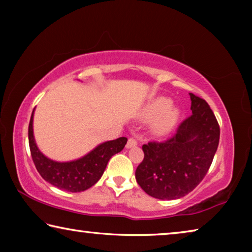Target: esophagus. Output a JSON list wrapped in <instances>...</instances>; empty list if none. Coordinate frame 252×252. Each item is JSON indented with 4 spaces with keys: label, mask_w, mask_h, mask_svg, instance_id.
<instances>
[{
    "label": "esophagus",
    "mask_w": 252,
    "mask_h": 252,
    "mask_svg": "<svg viewBox=\"0 0 252 252\" xmlns=\"http://www.w3.org/2000/svg\"><path fill=\"white\" fill-rule=\"evenodd\" d=\"M138 146V140H136L135 138H130L129 140H127L126 142V148L130 149V148H134Z\"/></svg>",
    "instance_id": "obj_1"
}]
</instances>
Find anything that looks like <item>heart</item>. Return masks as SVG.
<instances>
[{"instance_id": "obj_1", "label": "heart", "mask_w": 252, "mask_h": 252, "mask_svg": "<svg viewBox=\"0 0 252 252\" xmlns=\"http://www.w3.org/2000/svg\"><path fill=\"white\" fill-rule=\"evenodd\" d=\"M171 100L161 96L149 102L143 109L142 117L144 120L153 121L158 117L159 118L156 122L158 133H165L176 125L179 113L176 109L171 108Z\"/></svg>"}]
</instances>
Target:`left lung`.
Instances as JSON below:
<instances>
[{"mask_svg": "<svg viewBox=\"0 0 252 252\" xmlns=\"http://www.w3.org/2000/svg\"><path fill=\"white\" fill-rule=\"evenodd\" d=\"M192 114L164 141L143 144L135 179L153 198L173 200L191 192L206 177L218 149L220 126L206 100L190 93Z\"/></svg>", "mask_w": 252, "mask_h": 252, "instance_id": "1", "label": "left lung"}]
</instances>
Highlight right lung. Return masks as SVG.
Returning a JSON list of instances; mask_svg holds the SVG:
<instances>
[{
	"label": "right lung",
	"mask_w": 252,
	"mask_h": 252,
	"mask_svg": "<svg viewBox=\"0 0 252 252\" xmlns=\"http://www.w3.org/2000/svg\"><path fill=\"white\" fill-rule=\"evenodd\" d=\"M33 112L29 125V144L35 168L45 181L69 192H81L94 186L103 174L111 157L120 152L127 141L126 138L122 136L104 142L75 161L57 162L50 160L40 152L34 140Z\"/></svg>",
	"instance_id": "1"
}]
</instances>
